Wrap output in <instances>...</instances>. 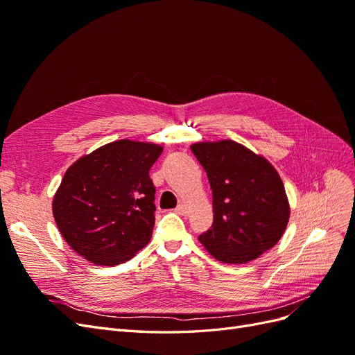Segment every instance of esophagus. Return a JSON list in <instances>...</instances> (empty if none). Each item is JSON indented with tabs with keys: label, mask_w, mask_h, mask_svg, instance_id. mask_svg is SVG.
Segmentation results:
<instances>
[{
	"label": "esophagus",
	"mask_w": 355,
	"mask_h": 355,
	"mask_svg": "<svg viewBox=\"0 0 355 355\" xmlns=\"http://www.w3.org/2000/svg\"><path fill=\"white\" fill-rule=\"evenodd\" d=\"M176 211H178L179 214H182V216H187V214H188V207L185 206V204H179Z\"/></svg>",
	"instance_id": "obj_1"
}]
</instances>
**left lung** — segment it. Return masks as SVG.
Returning a JSON list of instances; mask_svg holds the SVG:
<instances>
[{
    "label": "left lung",
    "instance_id": "8db88e82",
    "mask_svg": "<svg viewBox=\"0 0 355 355\" xmlns=\"http://www.w3.org/2000/svg\"><path fill=\"white\" fill-rule=\"evenodd\" d=\"M191 151L213 194V225L200 243L223 263H247L272 249L286 231L290 207L270 161L234 141L200 142Z\"/></svg>",
    "mask_w": 355,
    "mask_h": 355
}]
</instances>
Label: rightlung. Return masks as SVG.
Here are the masks:
<instances>
[{"mask_svg": "<svg viewBox=\"0 0 355 355\" xmlns=\"http://www.w3.org/2000/svg\"><path fill=\"white\" fill-rule=\"evenodd\" d=\"M155 144L121 139L84 155L67 170L53 198L62 237L96 265L123 263L151 240L155 187L149 168Z\"/></svg>", "mask_w": 355, "mask_h": 355, "instance_id": "right-lung-1", "label": "right lung"}]
</instances>
